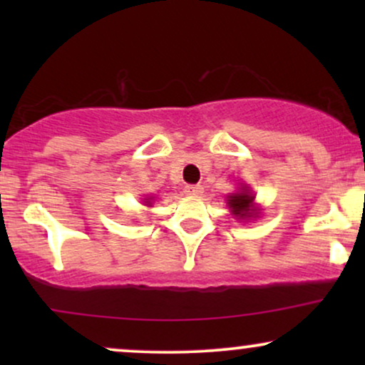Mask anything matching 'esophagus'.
<instances>
[{"mask_svg": "<svg viewBox=\"0 0 365 365\" xmlns=\"http://www.w3.org/2000/svg\"><path fill=\"white\" fill-rule=\"evenodd\" d=\"M183 192H185L187 195H200L204 192V188L202 185H185Z\"/></svg>", "mask_w": 365, "mask_h": 365, "instance_id": "1", "label": "esophagus"}]
</instances>
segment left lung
I'll return each mask as SVG.
<instances>
[{
	"label": "left lung",
	"instance_id": "obj_1",
	"mask_svg": "<svg viewBox=\"0 0 365 365\" xmlns=\"http://www.w3.org/2000/svg\"><path fill=\"white\" fill-rule=\"evenodd\" d=\"M230 209L233 211V215L240 217V220H245V217H252L254 216V195L247 192V188H242L238 194L230 195L228 199Z\"/></svg>",
	"mask_w": 365,
	"mask_h": 365
}]
</instances>
